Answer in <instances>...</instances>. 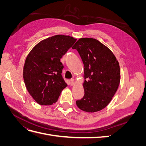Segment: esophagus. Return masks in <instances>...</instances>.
I'll return each mask as SVG.
<instances>
[{
    "label": "esophagus",
    "mask_w": 146,
    "mask_h": 146,
    "mask_svg": "<svg viewBox=\"0 0 146 146\" xmlns=\"http://www.w3.org/2000/svg\"><path fill=\"white\" fill-rule=\"evenodd\" d=\"M74 83H75V80H74V78H71L70 80V85H74Z\"/></svg>",
    "instance_id": "34e87169"
}]
</instances>
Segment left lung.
I'll use <instances>...</instances> for the list:
<instances>
[{
  "instance_id": "1",
  "label": "left lung",
  "mask_w": 146,
  "mask_h": 146,
  "mask_svg": "<svg viewBox=\"0 0 146 146\" xmlns=\"http://www.w3.org/2000/svg\"><path fill=\"white\" fill-rule=\"evenodd\" d=\"M72 48L78 51L85 67V95L76 104L86 112L100 111L110 102L119 87L118 61L112 52L96 39L80 38Z\"/></svg>"
}]
</instances>
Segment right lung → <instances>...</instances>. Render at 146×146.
Wrapping results in <instances>:
<instances>
[{
    "label": "right lung",
    "mask_w": 146,
    "mask_h": 146,
    "mask_svg": "<svg viewBox=\"0 0 146 146\" xmlns=\"http://www.w3.org/2000/svg\"><path fill=\"white\" fill-rule=\"evenodd\" d=\"M76 40L69 36L55 35L39 42L29 53L24 67V80L38 104L56 102L68 86L61 74L64 66L60 59Z\"/></svg>",
    "instance_id": "1"
}]
</instances>
